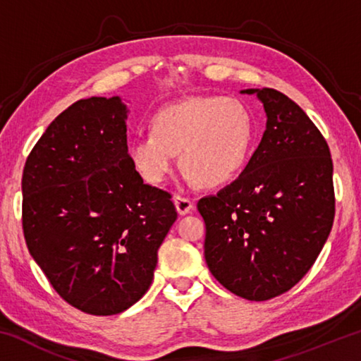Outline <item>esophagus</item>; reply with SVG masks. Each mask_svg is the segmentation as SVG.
<instances>
[{"label": "esophagus", "instance_id": "1", "mask_svg": "<svg viewBox=\"0 0 361 361\" xmlns=\"http://www.w3.org/2000/svg\"><path fill=\"white\" fill-rule=\"evenodd\" d=\"M173 200H175L176 212H178L180 215H186V213L192 210V207H194L192 199L185 197V195H175Z\"/></svg>", "mask_w": 361, "mask_h": 361}]
</instances>
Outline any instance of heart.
<instances>
[{"label": "heart", "instance_id": "1", "mask_svg": "<svg viewBox=\"0 0 361 361\" xmlns=\"http://www.w3.org/2000/svg\"><path fill=\"white\" fill-rule=\"evenodd\" d=\"M255 143V118L235 97H192L159 109L151 132L129 143L132 166L149 185L166 181L180 152L188 180L215 188L245 169Z\"/></svg>", "mask_w": 361, "mask_h": 361}]
</instances>
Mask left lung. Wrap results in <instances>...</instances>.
Listing matches in <instances>:
<instances>
[{"label":"left lung","instance_id":"obj_1","mask_svg":"<svg viewBox=\"0 0 361 361\" xmlns=\"http://www.w3.org/2000/svg\"><path fill=\"white\" fill-rule=\"evenodd\" d=\"M264 105L266 130L239 178L197 202L204 253L224 288L267 301L293 288L333 228V161L326 140L276 89H247Z\"/></svg>","mask_w":361,"mask_h":361}]
</instances>
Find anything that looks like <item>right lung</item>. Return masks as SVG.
<instances>
[{"label": "right lung", "mask_w": 361, "mask_h": 361, "mask_svg": "<svg viewBox=\"0 0 361 361\" xmlns=\"http://www.w3.org/2000/svg\"><path fill=\"white\" fill-rule=\"evenodd\" d=\"M119 97L78 100L27 157L22 226L30 255L73 307L114 315L154 277L176 219L170 192L145 185L127 149Z\"/></svg>", "instance_id": "1"}]
</instances>
